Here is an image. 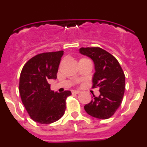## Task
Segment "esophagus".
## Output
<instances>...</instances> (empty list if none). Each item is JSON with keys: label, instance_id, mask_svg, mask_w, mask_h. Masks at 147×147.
<instances>
[{"label": "esophagus", "instance_id": "esophagus-1", "mask_svg": "<svg viewBox=\"0 0 147 147\" xmlns=\"http://www.w3.org/2000/svg\"><path fill=\"white\" fill-rule=\"evenodd\" d=\"M71 93H72L73 94H78V93H80V90H73L72 91H71Z\"/></svg>", "mask_w": 147, "mask_h": 147}]
</instances>
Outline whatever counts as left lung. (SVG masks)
<instances>
[{"mask_svg":"<svg viewBox=\"0 0 147 147\" xmlns=\"http://www.w3.org/2000/svg\"><path fill=\"white\" fill-rule=\"evenodd\" d=\"M80 53L94 62L93 88H99V96L85 105L88 115L99 119L110 118L121 105L125 90V76L119 62L104 49L98 47L81 48Z\"/></svg>","mask_w":147,"mask_h":147,"instance_id":"left-lung-1","label":"left lung"}]
</instances>
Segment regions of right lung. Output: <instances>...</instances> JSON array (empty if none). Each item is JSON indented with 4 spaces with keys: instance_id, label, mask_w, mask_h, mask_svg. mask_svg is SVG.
<instances>
[{
    "instance_id": "obj_1",
    "label": "right lung",
    "mask_w": 147,
    "mask_h": 147,
    "mask_svg": "<svg viewBox=\"0 0 147 147\" xmlns=\"http://www.w3.org/2000/svg\"><path fill=\"white\" fill-rule=\"evenodd\" d=\"M64 51L42 53L30 59L20 76L19 92L26 110L32 120L47 124L59 120L65 111L70 90L54 93L49 80H56Z\"/></svg>"
}]
</instances>
